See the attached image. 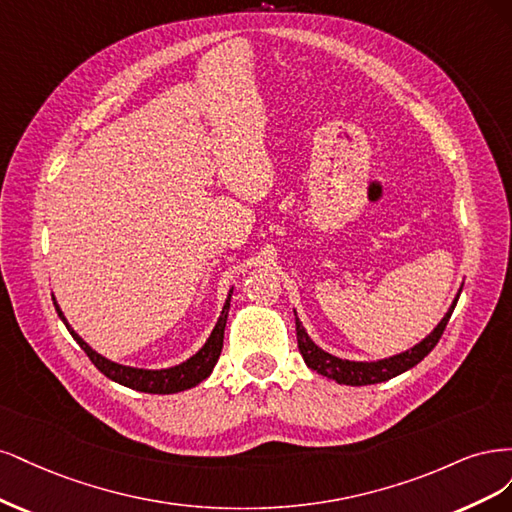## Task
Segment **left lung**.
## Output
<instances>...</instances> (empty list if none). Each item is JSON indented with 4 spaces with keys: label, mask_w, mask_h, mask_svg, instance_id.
Here are the masks:
<instances>
[{
    "label": "left lung",
    "mask_w": 512,
    "mask_h": 512,
    "mask_svg": "<svg viewBox=\"0 0 512 512\" xmlns=\"http://www.w3.org/2000/svg\"><path fill=\"white\" fill-rule=\"evenodd\" d=\"M459 300V295L455 298L453 306L449 308L444 319L436 325L434 332L427 336L425 340H421L417 346H412L410 351L400 353L389 359H381V361H372V364H364V361H346V359H338L334 355H329L325 351H321L319 346L312 342L306 334V329L302 327L300 319L295 317V334H298V349L304 357V361L308 364V368H312L315 372L332 378V381L340 383V385H351V387H361V385H374V383H383L389 381V378L398 376L406 370H410L412 366H417L419 361L430 353L434 346L438 344L444 327H447L455 304Z\"/></svg>",
    "instance_id": "8db88e82"
}]
</instances>
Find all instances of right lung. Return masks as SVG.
<instances>
[{
	"instance_id": "obj_1",
	"label": "right lung",
	"mask_w": 512,
	"mask_h": 512,
	"mask_svg": "<svg viewBox=\"0 0 512 512\" xmlns=\"http://www.w3.org/2000/svg\"><path fill=\"white\" fill-rule=\"evenodd\" d=\"M53 302H55V298H53ZM229 302H232V291H229V295H227L221 317H219L217 325H214L208 342L191 359H187L185 364L168 368V370H140V368H127L121 364H114V361H108L100 353H95L91 346L74 332V329L68 325V321H65L57 302H55V308H57V315L65 323V327H68V332L72 334V338L80 344V349L87 353V357L93 361V366L104 376H108L110 381L125 385L129 389L144 391V393H178V391L195 387L197 383H202L204 378L210 376L214 364H217V359L223 349V334H225Z\"/></svg>"
}]
</instances>
